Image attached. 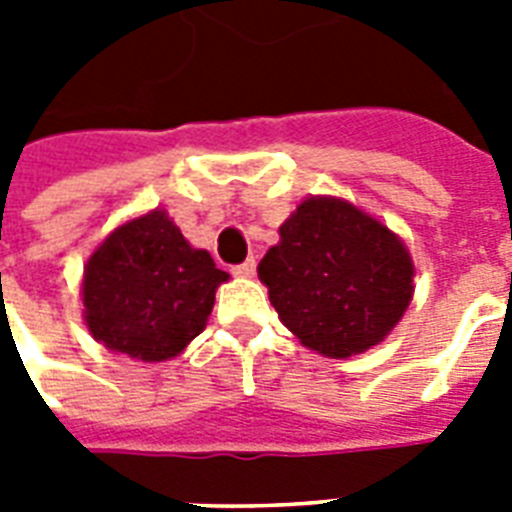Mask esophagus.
<instances>
[{
    "instance_id": "obj_1",
    "label": "esophagus",
    "mask_w": 512,
    "mask_h": 512,
    "mask_svg": "<svg viewBox=\"0 0 512 512\" xmlns=\"http://www.w3.org/2000/svg\"><path fill=\"white\" fill-rule=\"evenodd\" d=\"M255 268H257L255 257H249V260H244L241 265H233V273H236V276H244V279H249V276H255Z\"/></svg>"
}]
</instances>
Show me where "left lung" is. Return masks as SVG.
<instances>
[{
	"instance_id": "8db88e82",
	"label": "left lung",
	"mask_w": 512,
	"mask_h": 512,
	"mask_svg": "<svg viewBox=\"0 0 512 512\" xmlns=\"http://www.w3.org/2000/svg\"><path fill=\"white\" fill-rule=\"evenodd\" d=\"M257 276L281 324L329 358L382 342L412 303L414 265L388 225L335 196L305 199Z\"/></svg>"
}]
</instances>
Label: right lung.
I'll list each match as a JSON object with an SVG mask.
<instances>
[{"instance_id":"add662e5","label":"right lung","mask_w":512,"mask_h":512,"mask_svg":"<svg viewBox=\"0 0 512 512\" xmlns=\"http://www.w3.org/2000/svg\"><path fill=\"white\" fill-rule=\"evenodd\" d=\"M223 281L207 249H193L164 209H151L108 233L84 265V324L114 353L167 361L204 332Z\"/></svg>"}]
</instances>
